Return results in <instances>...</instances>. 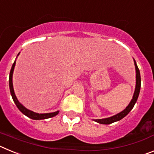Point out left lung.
Masks as SVG:
<instances>
[{"label": "left lung", "instance_id": "8db88e82", "mask_svg": "<svg viewBox=\"0 0 154 154\" xmlns=\"http://www.w3.org/2000/svg\"><path fill=\"white\" fill-rule=\"evenodd\" d=\"M134 64H135L136 67V78H137V84H136V89L134 94H133V99H132L131 102L130 103V104L128 105V106L123 111H122L119 113L116 114V115L113 116L112 117L106 118V119H96V122L99 123H101V124H110V123H112L114 122H116V121L120 120L121 119H123V117H125L126 115H127L129 112L131 111L132 109L133 108L134 105H135L136 102H137V99H138L139 94H140V86H141V78H140V70H139L138 67H137V65L136 63V62L134 61Z\"/></svg>", "mask_w": 154, "mask_h": 154}]
</instances>
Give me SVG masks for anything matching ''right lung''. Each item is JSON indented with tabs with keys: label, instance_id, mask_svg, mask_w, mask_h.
<instances>
[{
	"label": "right lung",
	"instance_id": "add662e5",
	"mask_svg": "<svg viewBox=\"0 0 154 154\" xmlns=\"http://www.w3.org/2000/svg\"><path fill=\"white\" fill-rule=\"evenodd\" d=\"M14 66H15V62L13 63V65H12L11 69L10 72V75H9V86H10V91L11 94L12 99H13L14 102L16 104L17 107L18 108V109L22 112L23 114H24L25 116H27L28 117L31 118L32 119H48V118L53 117L56 116L57 114L58 113V111L55 112H50V113H36V112H33V111H31V110L28 109L25 107H24L21 103H19L18 100H17V97H16L15 94H14V92L13 89V83H12V75H13V72L14 69Z\"/></svg>",
	"mask_w": 154,
	"mask_h": 154
}]
</instances>
